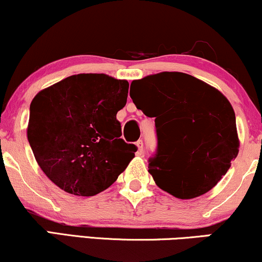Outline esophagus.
Returning <instances> with one entry per match:
<instances>
[{"label":"esophagus","instance_id":"34e87169","mask_svg":"<svg viewBox=\"0 0 262 262\" xmlns=\"http://www.w3.org/2000/svg\"><path fill=\"white\" fill-rule=\"evenodd\" d=\"M137 146H138V150L140 154H142L144 152V144H142V140H138L137 141Z\"/></svg>","mask_w":262,"mask_h":262}]
</instances>
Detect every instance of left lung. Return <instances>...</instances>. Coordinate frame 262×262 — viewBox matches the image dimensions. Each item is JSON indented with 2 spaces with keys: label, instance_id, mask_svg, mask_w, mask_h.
Here are the masks:
<instances>
[{
  "label": "left lung",
  "instance_id": "obj_1",
  "mask_svg": "<svg viewBox=\"0 0 262 262\" xmlns=\"http://www.w3.org/2000/svg\"><path fill=\"white\" fill-rule=\"evenodd\" d=\"M132 84L135 106L156 117L158 148L148 173L157 186L180 200L210 191L239 148L236 116L227 98L184 72H160Z\"/></svg>",
  "mask_w": 262,
  "mask_h": 262
}]
</instances>
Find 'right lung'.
<instances>
[{
    "mask_svg": "<svg viewBox=\"0 0 262 262\" xmlns=\"http://www.w3.org/2000/svg\"><path fill=\"white\" fill-rule=\"evenodd\" d=\"M129 83L105 74L69 76L30 105L28 140L39 168L59 188L89 197L106 190L134 158L117 112Z\"/></svg>",
    "mask_w": 262,
    "mask_h": 262,
    "instance_id": "right-lung-1",
    "label": "right lung"
}]
</instances>
